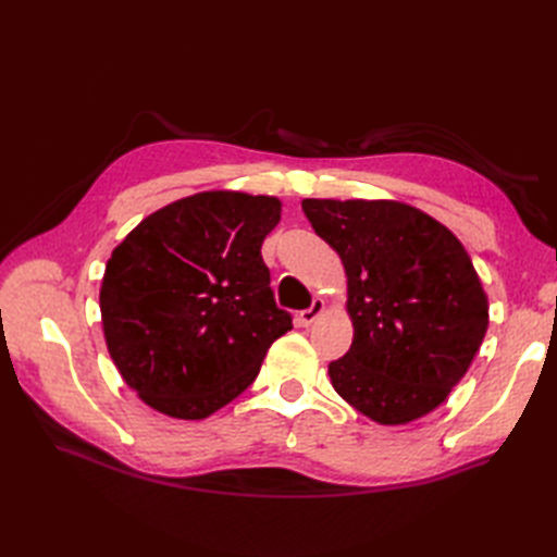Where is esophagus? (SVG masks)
Listing matches in <instances>:
<instances>
[{"mask_svg": "<svg viewBox=\"0 0 557 557\" xmlns=\"http://www.w3.org/2000/svg\"><path fill=\"white\" fill-rule=\"evenodd\" d=\"M323 311H325V299L315 297V299L311 301V307L299 313V323L305 325V327H309V325H313V323H315V320L320 318V313H323Z\"/></svg>", "mask_w": 557, "mask_h": 557, "instance_id": "obj_1", "label": "esophagus"}]
</instances>
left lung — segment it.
Masks as SVG:
<instances>
[{"mask_svg": "<svg viewBox=\"0 0 557 557\" xmlns=\"http://www.w3.org/2000/svg\"><path fill=\"white\" fill-rule=\"evenodd\" d=\"M301 209L348 276L356 334L330 362L334 391L381 425L434 411L487 330V297L465 246L401 201L305 199Z\"/></svg>", "mask_w": 557, "mask_h": 557, "instance_id": "8db88e82", "label": "left lung"}]
</instances>
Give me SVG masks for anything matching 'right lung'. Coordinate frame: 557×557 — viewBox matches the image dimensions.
I'll list each match as a JSON object with an SVG mask.
<instances>
[{"label": "right lung", "instance_id": "obj_1", "mask_svg": "<svg viewBox=\"0 0 557 557\" xmlns=\"http://www.w3.org/2000/svg\"><path fill=\"white\" fill-rule=\"evenodd\" d=\"M278 221L276 197L211 190L150 213L113 248L99 290L104 339L150 409L211 416L293 330L260 252Z\"/></svg>", "mask_w": 557, "mask_h": 557}]
</instances>
